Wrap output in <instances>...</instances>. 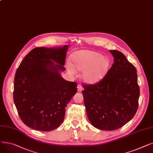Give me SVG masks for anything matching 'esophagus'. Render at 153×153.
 Listing matches in <instances>:
<instances>
[{
	"label": "esophagus",
	"mask_w": 153,
	"mask_h": 153,
	"mask_svg": "<svg viewBox=\"0 0 153 153\" xmlns=\"http://www.w3.org/2000/svg\"><path fill=\"white\" fill-rule=\"evenodd\" d=\"M77 88H78V92H81V91H82L83 90V88L82 87V85H80V84L78 85Z\"/></svg>",
	"instance_id": "obj_1"
}]
</instances>
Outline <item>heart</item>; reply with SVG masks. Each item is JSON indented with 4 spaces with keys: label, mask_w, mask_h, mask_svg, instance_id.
<instances>
[{
    "label": "heart",
    "mask_w": 153,
    "mask_h": 153,
    "mask_svg": "<svg viewBox=\"0 0 153 153\" xmlns=\"http://www.w3.org/2000/svg\"><path fill=\"white\" fill-rule=\"evenodd\" d=\"M73 65L68 70L74 73L75 68L82 71V78L88 83H97L105 76L111 66L110 60L101 53L94 51L82 50L75 52L71 57Z\"/></svg>",
    "instance_id": "heart-1"
}]
</instances>
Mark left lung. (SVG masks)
Wrapping results in <instances>:
<instances>
[{
  "label": "left lung",
  "mask_w": 153,
  "mask_h": 153,
  "mask_svg": "<svg viewBox=\"0 0 153 153\" xmlns=\"http://www.w3.org/2000/svg\"><path fill=\"white\" fill-rule=\"evenodd\" d=\"M114 64L96 83H83L88 117L93 126L102 130L121 128L135 115L140 88L137 70L124 54L110 50Z\"/></svg>",
  "instance_id": "obj_1"
}]
</instances>
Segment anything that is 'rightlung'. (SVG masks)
Wrapping results in <instances>:
<instances>
[{
	"instance_id": "1",
	"label": "right lung",
	"mask_w": 153,
	"mask_h": 153,
	"mask_svg": "<svg viewBox=\"0 0 153 153\" xmlns=\"http://www.w3.org/2000/svg\"><path fill=\"white\" fill-rule=\"evenodd\" d=\"M68 47L36 48L16 70L13 100L21 120L28 127L49 131L64 121L65 107L77 92V83L66 81L59 74L65 70Z\"/></svg>"
}]
</instances>
